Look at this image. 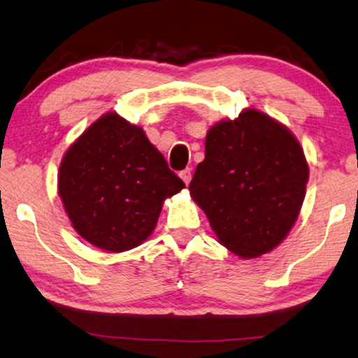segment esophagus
<instances>
[{
	"mask_svg": "<svg viewBox=\"0 0 358 358\" xmlns=\"http://www.w3.org/2000/svg\"><path fill=\"white\" fill-rule=\"evenodd\" d=\"M180 177H181V180L185 181L186 185H188L189 181H191V178H193V172H191V169H185V170H181V172H180Z\"/></svg>",
	"mask_w": 358,
	"mask_h": 358,
	"instance_id": "34e87169",
	"label": "esophagus"
}]
</instances>
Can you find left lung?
<instances>
[{"label":"left lung","instance_id":"left-lung-1","mask_svg":"<svg viewBox=\"0 0 358 358\" xmlns=\"http://www.w3.org/2000/svg\"><path fill=\"white\" fill-rule=\"evenodd\" d=\"M308 165L294 135L255 109L206 136L189 191L220 243L239 257L270 252L297 220Z\"/></svg>","mask_w":358,"mask_h":358}]
</instances>
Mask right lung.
Masks as SVG:
<instances>
[{
    "label": "right lung",
    "mask_w": 358,
    "mask_h": 358,
    "mask_svg": "<svg viewBox=\"0 0 358 358\" xmlns=\"http://www.w3.org/2000/svg\"><path fill=\"white\" fill-rule=\"evenodd\" d=\"M185 183L141 127L109 112L64 156L57 191L72 227L93 246L124 252L156 227L165 197Z\"/></svg>",
    "instance_id": "1"
}]
</instances>
